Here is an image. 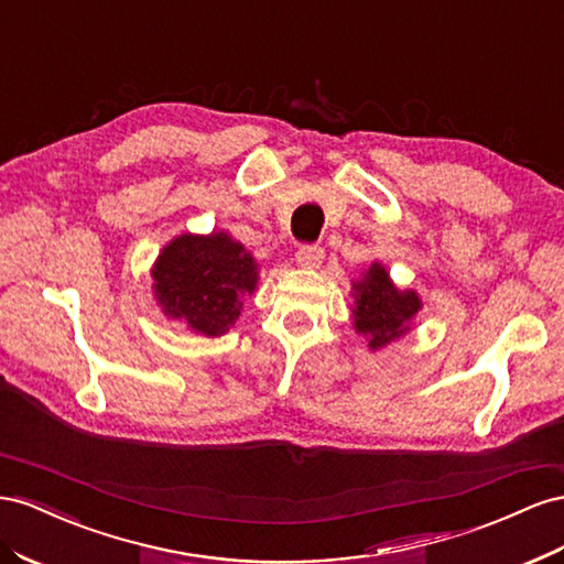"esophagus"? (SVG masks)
I'll return each mask as SVG.
<instances>
[{"label":"esophagus","instance_id":"esophagus-1","mask_svg":"<svg viewBox=\"0 0 564 564\" xmlns=\"http://www.w3.org/2000/svg\"><path fill=\"white\" fill-rule=\"evenodd\" d=\"M323 258H325V251L319 249V247H303V249H299V251H296V261H299V265H301V268H306V270H315V268H319V263H323Z\"/></svg>","mask_w":564,"mask_h":564}]
</instances>
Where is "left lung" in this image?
Returning a JSON list of instances; mask_svg holds the SVG:
<instances>
[{"instance_id": "8db88e82", "label": "left lung", "mask_w": 564, "mask_h": 564, "mask_svg": "<svg viewBox=\"0 0 564 564\" xmlns=\"http://www.w3.org/2000/svg\"><path fill=\"white\" fill-rule=\"evenodd\" d=\"M351 325L356 334L368 339L370 351H379L405 337L415 315L422 311V299L415 289L395 286L379 261H372L362 278L351 282Z\"/></svg>"}]
</instances>
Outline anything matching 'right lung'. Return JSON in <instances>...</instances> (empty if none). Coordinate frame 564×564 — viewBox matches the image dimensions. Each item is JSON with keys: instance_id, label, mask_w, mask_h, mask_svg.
<instances>
[{"instance_id": "right-lung-1", "label": "right lung", "mask_w": 564, "mask_h": 564, "mask_svg": "<svg viewBox=\"0 0 564 564\" xmlns=\"http://www.w3.org/2000/svg\"><path fill=\"white\" fill-rule=\"evenodd\" d=\"M258 286V263L230 232H185L151 265V292L163 315L204 337L230 332Z\"/></svg>"}]
</instances>
